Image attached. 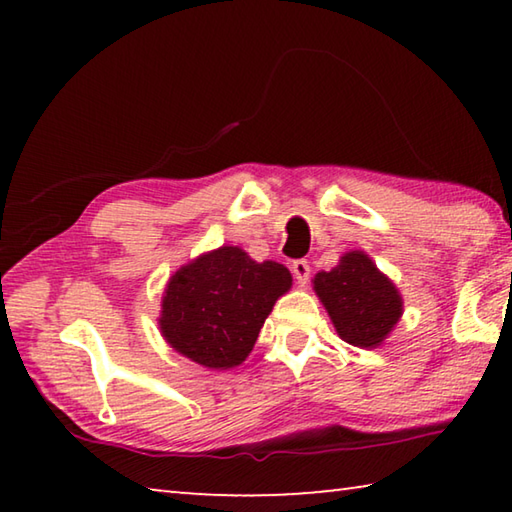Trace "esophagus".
<instances>
[{
	"label": "esophagus",
	"instance_id": "obj_1",
	"mask_svg": "<svg viewBox=\"0 0 512 512\" xmlns=\"http://www.w3.org/2000/svg\"><path fill=\"white\" fill-rule=\"evenodd\" d=\"M291 271H293V275H296L300 287H305V284L309 282V277H311V266H309L307 259H296V262L291 264Z\"/></svg>",
	"mask_w": 512,
	"mask_h": 512
}]
</instances>
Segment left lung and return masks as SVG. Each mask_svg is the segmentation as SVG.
Listing matches in <instances>:
<instances>
[{
  "label": "left lung",
  "mask_w": 512,
  "mask_h": 512,
  "mask_svg": "<svg viewBox=\"0 0 512 512\" xmlns=\"http://www.w3.org/2000/svg\"><path fill=\"white\" fill-rule=\"evenodd\" d=\"M314 289L341 339L357 348H375L402 316L395 284L359 250L343 255L329 273H318Z\"/></svg>",
  "instance_id": "8db88e82"
}]
</instances>
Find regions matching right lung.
Returning <instances> with one entry per match:
<instances>
[{
  "label": "right lung",
  "mask_w": 512,
  "mask_h": 512,
  "mask_svg": "<svg viewBox=\"0 0 512 512\" xmlns=\"http://www.w3.org/2000/svg\"><path fill=\"white\" fill-rule=\"evenodd\" d=\"M291 289V273L277 262H255L237 246H223L171 277L162 298L160 329L173 350L205 368L244 361L275 300Z\"/></svg>",
  "instance_id": "add662e5"
}]
</instances>
